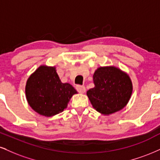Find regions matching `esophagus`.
<instances>
[{
  "label": "esophagus",
  "instance_id": "esophagus-1",
  "mask_svg": "<svg viewBox=\"0 0 160 160\" xmlns=\"http://www.w3.org/2000/svg\"><path fill=\"white\" fill-rule=\"evenodd\" d=\"M76 90L79 93H84L86 91V88L84 86H82V85H77L76 86Z\"/></svg>",
  "mask_w": 160,
  "mask_h": 160
}]
</instances>
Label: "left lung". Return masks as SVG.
Instances as JSON below:
<instances>
[{
	"instance_id": "obj_1",
	"label": "left lung",
	"mask_w": 160,
	"mask_h": 160,
	"mask_svg": "<svg viewBox=\"0 0 160 160\" xmlns=\"http://www.w3.org/2000/svg\"><path fill=\"white\" fill-rule=\"evenodd\" d=\"M92 78L95 87L88 90L87 96L96 111L108 116L127 105L133 84L126 72L114 66L100 67Z\"/></svg>"
}]
</instances>
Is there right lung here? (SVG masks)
Instances as JSON below:
<instances>
[{"label": "right lung", "mask_w": 160, "mask_h": 160, "mask_svg": "<svg viewBox=\"0 0 160 160\" xmlns=\"http://www.w3.org/2000/svg\"><path fill=\"white\" fill-rule=\"evenodd\" d=\"M25 93L32 110L50 117L64 111L77 91L71 84L61 82L55 67L41 65L27 79Z\"/></svg>", "instance_id": "add662e5"}]
</instances>
